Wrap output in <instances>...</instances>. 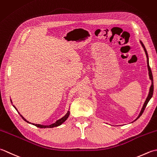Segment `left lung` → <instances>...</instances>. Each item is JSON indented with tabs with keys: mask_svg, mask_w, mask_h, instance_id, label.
I'll list each match as a JSON object with an SVG mask.
<instances>
[{
	"mask_svg": "<svg viewBox=\"0 0 157 157\" xmlns=\"http://www.w3.org/2000/svg\"><path fill=\"white\" fill-rule=\"evenodd\" d=\"M140 43H141L142 47L144 48V52H145V53H146V57H147V65H148V70L149 78H150V80H151L152 84H151V86H150V90H149V93H148V97H147L146 100V101H145V102H144V105H143L142 110H141V111H140V114H139V115H138V117H137L136 118V120H134V121H133V122H134V121H136V120L138 119L140 117H141V115H142V113H144V111L145 108H146V105H147V104H148V101H150V99H151V98L152 97L153 91H154V84H153V76H152V71H151V69H150V65H149V60H148V53H147V51H146V48H145L144 45V44L142 43V42L141 40H140ZM133 122H132V123H133Z\"/></svg>",
	"mask_w": 157,
	"mask_h": 157,
	"instance_id": "obj_1",
	"label": "left lung"
}]
</instances>
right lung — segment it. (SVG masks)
<instances>
[{
  "mask_svg": "<svg viewBox=\"0 0 157 157\" xmlns=\"http://www.w3.org/2000/svg\"><path fill=\"white\" fill-rule=\"evenodd\" d=\"M11 103H12V101H11ZM13 107L15 108V110L17 111V108H15V105H13ZM17 112H18V111H17ZM18 113H19V112H18ZM19 114H20V113H19ZM69 115H70V111L68 110V112H67V113H66L62 118H61L60 119H59V120H57V121H56V123H53V124H49V125H43V124H40L31 123H30V122H28V121L26 119H24V117L23 116H22L21 114H20V116H21V117L22 118V119H23L25 121H26L27 123H30V124H33V125H35V126L37 127H39V128H53V127H58V126L61 125V124H62L63 123H64L65 121L67 120V119H68V118Z\"/></svg>",
  "mask_w": 157,
  "mask_h": 157,
  "instance_id": "1",
  "label": "right lung"
}]
</instances>
